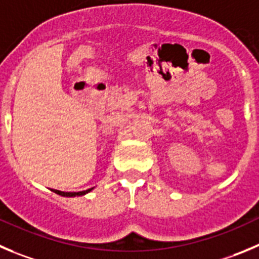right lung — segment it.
Returning a JSON list of instances; mask_svg holds the SVG:
<instances>
[{"label": "right lung", "mask_w": 259, "mask_h": 259, "mask_svg": "<svg viewBox=\"0 0 259 259\" xmlns=\"http://www.w3.org/2000/svg\"><path fill=\"white\" fill-rule=\"evenodd\" d=\"M93 189V188H91V189H87V190H83V192H72V193H66V192H60V190H55L53 189V192L57 193V194L62 195V197H75V195H84L85 193L91 192V190Z\"/></svg>", "instance_id": "obj_1"}]
</instances>
